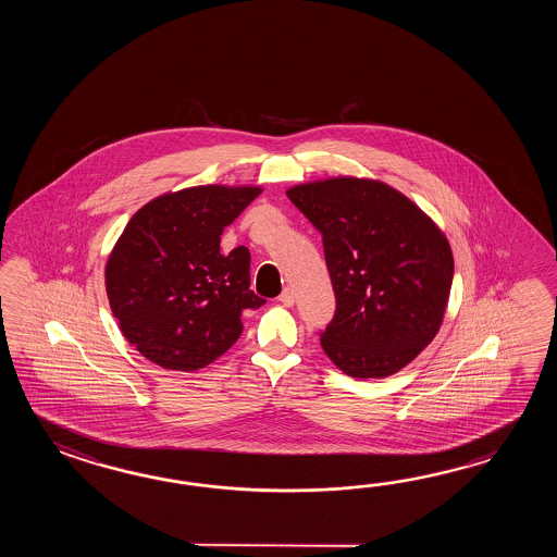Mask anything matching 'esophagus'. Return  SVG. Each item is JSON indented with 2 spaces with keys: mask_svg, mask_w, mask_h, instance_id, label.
<instances>
[{
  "mask_svg": "<svg viewBox=\"0 0 557 557\" xmlns=\"http://www.w3.org/2000/svg\"><path fill=\"white\" fill-rule=\"evenodd\" d=\"M278 300L283 302L284 307H293L295 305V290L290 286H286L281 296H278Z\"/></svg>",
  "mask_w": 557,
  "mask_h": 557,
  "instance_id": "34e87169",
  "label": "esophagus"
}]
</instances>
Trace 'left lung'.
Segmentation results:
<instances>
[{
	"instance_id": "obj_1",
	"label": "left lung",
	"mask_w": 557,
	"mask_h": 557,
	"mask_svg": "<svg viewBox=\"0 0 557 557\" xmlns=\"http://www.w3.org/2000/svg\"><path fill=\"white\" fill-rule=\"evenodd\" d=\"M319 228L336 296L320 344L344 374L384 379L438 334L454 278L448 238L403 193L338 177L286 190Z\"/></svg>"
}]
</instances>
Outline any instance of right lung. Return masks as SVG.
Wrapping results in <instances>:
<instances>
[{
  "label": "right lung",
  "mask_w": 557,
  "mask_h": 557,
  "mask_svg": "<svg viewBox=\"0 0 557 557\" xmlns=\"http://www.w3.org/2000/svg\"><path fill=\"white\" fill-rule=\"evenodd\" d=\"M259 187L202 185L166 193L131 216L106 267L119 329L147 360L199 370L237 343L250 290V252H221V235Z\"/></svg>",
  "instance_id": "right-lung-1"
}]
</instances>
